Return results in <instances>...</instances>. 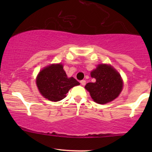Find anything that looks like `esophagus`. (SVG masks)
Listing matches in <instances>:
<instances>
[{
	"mask_svg": "<svg viewBox=\"0 0 152 152\" xmlns=\"http://www.w3.org/2000/svg\"><path fill=\"white\" fill-rule=\"evenodd\" d=\"M81 84L82 86H85V84H86V81H85V80H81Z\"/></svg>",
	"mask_w": 152,
	"mask_h": 152,
	"instance_id": "34e87169",
	"label": "esophagus"
}]
</instances>
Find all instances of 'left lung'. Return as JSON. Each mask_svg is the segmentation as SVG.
I'll list each match as a JSON object with an SVG mask.
<instances>
[{
  "instance_id": "obj_1",
  "label": "left lung",
  "mask_w": 152,
  "mask_h": 152,
  "mask_svg": "<svg viewBox=\"0 0 152 152\" xmlns=\"http://www.w3.org/2000/svg\"><path fill=\"white\" fill-rule=\"evenodd\" d=\"M91 76L96 81L88 83L85 88L90 93L95 102L105 104L117 98L123 88L121 75L111 65L99 64L91 72Z\"/></svg>"
}]
</instances>
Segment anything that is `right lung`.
Wrapping results in <instances>:
<instances>
[{"label":"right lung","mask_w":152,"mask_h":152,"mask_svg":"<svg viewBox=\"0 0 152 152\" xmlns=\"http://www.w3.org/2000/svg\"><path fill=\"white\" fill-rule=\"evenodd\" d=\"M79 84L74 77H67L61 64L46 66L36 78V85L41 95L55 102L64 99L71 88Z\"/></svg>","instance_id":"1"}]
</instances>
